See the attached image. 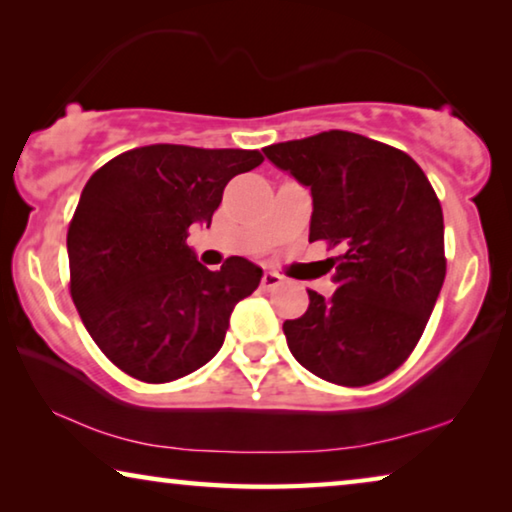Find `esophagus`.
<instances>
[{
  "label": "esophagus",
  "mask_w": 512,
  "mask_h": 512,
  "mask_svg": "<svg viewBox=\"0 0 512 512\" xmlns=\"http://www.w3.org/2000/svg\"><path fill=\"white\" fill-rule=\"evenodd\" d=\"M282 282V275L275 273V271H266L264 278H262V287L269 291V289H275Z\"/></svg>",
  "instance_id": "esophagus-1"
}]
</instances>
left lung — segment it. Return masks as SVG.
Instances as JSON below:
<instances>
[{
    "instance_id": "8db88e82",
    "label": "left lung",
    "mask_w": 512,
    "mask_h": 512,
    "mask_svg": "<svg viewBox=\"0 0 512 512\" xmlns=\"http://www.w3.org/2000/svg\"><path fill=\"white\" fill-rule=\"evenodd\" d=\"M264 154L310 189V241L339 248L335 294L310 289L307 312L282 323L289 351L328 383H376L408 360L440 296V200L415 159L362 134L330 129Z\"/></svg>"
}]
</instances>
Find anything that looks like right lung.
Masks as SVG:
<instances>
[{"mask_svg":"<svg viewBox=\"0 0 512 512\" xmlns=\"http://www.w3.org/2000/svg\"><path fill=\"white\" fill-rule=\"evenodd\" d=\"M262 161L257 150L159 143L118 154L86 182L68 227L70 294L118 369L170 383L221 351L234 305L264 273L243 257L209 271L186 237L212 225L225 184Z\"/></svg>","mask_w":512,"mask_h":512,"instance_id":"1","label":"right lung"}]
</instances>
